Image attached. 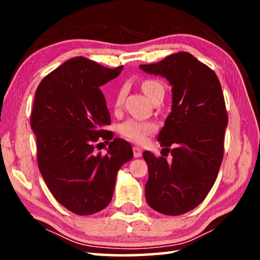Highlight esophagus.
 Instances as JSON below:
<instances>
[{
    "instance_id": "obj_1",
    "label": "esophagus",
    "mask_w": 260,
    "mask_h": 260,
    "mask_svg": "<svg viewBox=\"0 0 260 260\" xmlns=\"http://www.w3.org/2000/svg\"><path fill=\"white\" fill-rule=\"evenodd\" d=\"M133 153H134V156L135 157H140L142 156V150L140 147H133Z\"/></svg>"
}]
</instances>
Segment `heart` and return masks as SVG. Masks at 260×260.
Wrapping results in <instances>:
<instances>
[{
  "label": "heart",
  "instance_id": "heart-1",
  "mask_svg": "<svg viewBox=\"0 0 260 260\" xmlns=\"http://www.w3.org/2000/svg\"><path fill=\"white\" fill-rule=\"evenodd\" d=\"M142 89L145 92V95L150 101H152L154 97L159 95V93L165 92L164 86L158 80L155 79H147L145 81H143ZM123 99L124 89H120L117 92V95H116L115 106L120 107L121 104H123ZM155 129L156 125L152 123V121H144L135 118H129L125 120L124 123H121L118 127V131L121 135L135 143H143L146 140V137L148 135L153 133V132H155Z\"/></svg>",
  "mask_w": 260,
  "mask_h": 260
}]
</instances>
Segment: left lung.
Masks as SVG:
<instances>
[{
  "mask_svg": "<svg viewBox=\"0 0 260 260\" xmlns=\"http://www.w3.org/2000/svg\"><path fill=\"white\" fill-rule=\"evenodd\" d=\"M172 86V107L157 141L172 155L143 153L148 167L146 201L155 211L180 215L200 204L213 186L223 157L228 125L222 88L214 71L189 52L141 64Z\"/></svg>",
  "mask_w": 260,
  "mask_h": 260,
  "instance_id": "left-lung-1",
  "label": "left lung"
}]
</instances>
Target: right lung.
I'll use <instances>...</instances> for the list:
<instances>
[{
    "label": "right lung",
    "mask_w": 260,
    "mask_h": 260,
    "mask_svg": "<svg viewBox=\"0 0 260 260\" xmlns=\"http://www.w3.org/2000/svg\"><path fill=\"white\" fill-rule=\"evenodd\" d=\"M76 57L38 86L31 114L37 136L38 165L56 200L79 215L106 208L118 170L133 158L128 142L106 131L110 115L101 86L121 73ZM99 138L112 140L106 156L94 153Z\"/></svg>",
    "instance_id": "1"
}]
</instances>
